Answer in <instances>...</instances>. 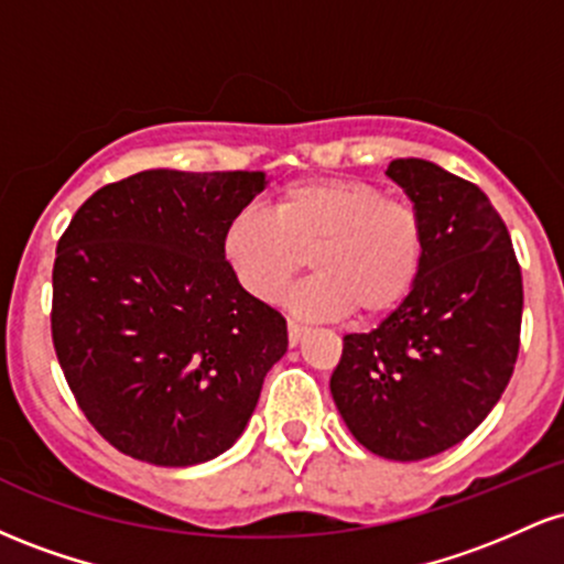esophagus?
Wrapping results in <instances>:
<instances>
[{
  "instance_id": "1",
  "label": "esophagus",
  "mask_w": 564,
  "mask_h": 564,
  "mask_svg": "<svg viewBox=\"0 0 564 564\" xmlns=\"http://www.w3.org/2000/svg\"><path fill=\"white\" fill-rule=\"evenodd\" d=\"M304 334H307V326H304V323L289 321V345H291V347H296V345H300Z\"/></svg>"
}]
</instances>
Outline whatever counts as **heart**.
I'll return each instance as SVG.
<instances>
[{
  "instance_id": "obj_1",
  "label": "heart",
  "mask_w": 564,
  "mask_h": 564,
  "mask_svg": "<svg viewBox=\"0 0 564 564\" xmlns=\"http://www.w3.org/2000/svg\"><path fill=\"white\" fill-rule=\"evenodd\" d=\"M424 249L422 212L355 177L283 187L270 217L246 209L223 236L232 275L260 302L281 300L310 254L315 275L291 294V307L307 318L394 313L416 289Z\"/></svg>"
}]
</instances>
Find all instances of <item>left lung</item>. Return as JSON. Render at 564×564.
I'll return each instance as SVG.
<instances>
[{"label":"left lung","mask_w":564,"mask_h":564,"mask_svg":"<svg viewBox=\"0 0 564 564\" xmlns=\"http://www.w3.org/2000/svg\"><path fill=\"white\" fill-rule=\"evenodd\" d=\"M387 177L422 212V275L373 332L345 336L332 394L364 448L422 462L471 435L507 390L522 273L480 187L424 159H394Z\"/></svg>","instance_id":"obj_1"}]
</instances>
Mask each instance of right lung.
Masks as SVG:
<instances>
[{
	"mask_svg": "<svg viewBox=\"0 0 564 564\" xmlns=\"http://www.w3.org/2000/svg\"><path fill=\"white\" fill-rule=\"evenodd\" d=\"M264 185V172H138L93 193L57 241L55 352L116 451L193 467L249 424L289 334L236 281L223 236Z\"/></svg>",
	"mask_w": 564,
	"mask_h": 564,
	"instance_id": "add662e5",
	"label": "right lung"
}]
</instances>
